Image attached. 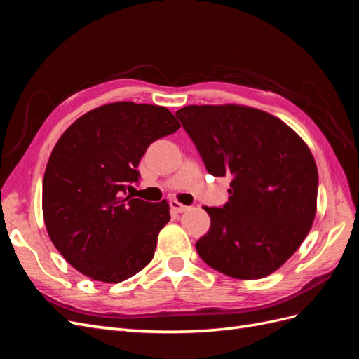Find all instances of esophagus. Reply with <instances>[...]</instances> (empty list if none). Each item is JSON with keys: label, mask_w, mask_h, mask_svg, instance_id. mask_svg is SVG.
<instances>
[{"label": "esophagus", "mask_w": 359, "mask_h": 359, "mask_svg": "<svg viewBox=\"0 0 359 359\" xmlns=\"http://www.w3.org/2000/svg\"><path fill=\"white\" fill-rule=\"evenodd\" d=\"M169 205H170V208L175 211V212H186L187 210H189V206H186V205H182L181 202H178V201H175V199H172L170 202H169Z\"/></svg>", "instance_id": "34e87169"}]
</instances>
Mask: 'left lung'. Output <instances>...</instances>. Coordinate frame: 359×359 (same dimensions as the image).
Masks as SVG:
<instances>
[{
    "label": "left lung",
    "instance_id": "8db88e82",
    "mask_svg": "<svg viewBox=\"0 0 359 359\" xmlns=\"http://www.w3.org/2000/svg\"><path fill=\"white\" fill-rule=\"evenodd\" d=\"M214 177H231L229 201L208 208L196 243L206 265L240 280L273 274L311 229L318 168L307 144L281 119L240 104H191L175 114Z\"/></svg>",
    "mask_w": 359,
    "mask_h": 359
}]
</instances>
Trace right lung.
I'll return each mask as SVG.
<instances>
[{
  "label": "right lung",
  "instance_id": "obj_1",
  "mask_svg": "<svg viewBox=\"0 0 359 359\" xmlns=\"http://www.w3.org/2000/svg\"><path fill=\"white\" fill-rule=\"evenodd\" d=\"M180 127L166 107L118 102L86 112L61 135L43 177V217L50 241L79 273L121 283L151 262L169 205L126 190L139 180L147 148Z\"/></svg>",
  "mask_w": 359,
  "mask_h": 359
}]
</instances>
